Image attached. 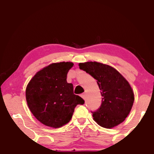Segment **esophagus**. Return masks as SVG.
I'll list each match as a JSON object with an SVG mask.
<instances>
[{
	"label": "esophagus",
	"mask_w": 154,
	"mask_h": 154,
	"mask_svg": "<svg viewBox=\"0 0 154 154\" xmlns=\"http://www.w3.org/2000/svg\"><path fill=\"white\" fill-rule=\"evenodd\" d=\"M81 97H82L83 99H85V98H86V97H85V93H82V94L81 95Z\"/></svg>",
	"instance_id": "34e87169"
}]
</instances>
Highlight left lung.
Returning <instances> with one entry per match:
<instances>
[{
	"mask_svg": "<svg viewBox=\"0 0 154 154\" xmlns=\"http://www.w3.org/2000/svg\"><path fill=\"white\" fill-rule=\"evenodd\" d=\"M80 69L97 80L102 96L100 108L93 113L94 121L111 129L122 123L130 113L134 93L125 78L111 66L96 61L80 63Z\"/></svg>",
	"mask_w": 154,
	"mask_h": 154,
	"instance_id": "left-lung-1",
	"label": "left lung"
}]
</instances>
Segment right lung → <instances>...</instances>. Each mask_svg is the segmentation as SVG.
Here are the masks:
<instances>
[{
  "label": "right lung",
  "mask_w": 154,
  "mask_h": 154,
  "mask_svg": "<svg viewBox=\"0 0 154 154\" xmlns=\"http://www.w3.org/2000/svg\"><path fill=\"white\" fill-rule=\"evenodd\" d=\"M72 62L53 63L38 71L26 88V100L38 121L53 128L70 122L75 107L84 100L73 93V85L67 82Z\"/></svg>",
  "instance_id": "right-lung-1"
}]
</instances>
